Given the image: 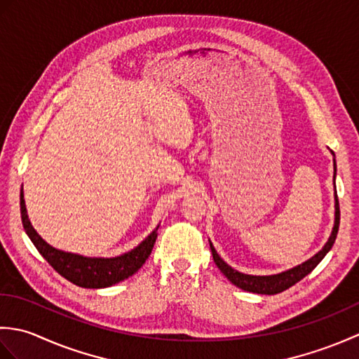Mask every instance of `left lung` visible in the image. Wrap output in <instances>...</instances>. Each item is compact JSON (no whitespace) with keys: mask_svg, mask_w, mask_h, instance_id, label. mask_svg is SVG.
<instances>
[{"mask_svg":"<svg viewBox=\"0 0 359 359\" xmlns=\"http://www.w3.org/2000/svg\"><path fill=\"white\" fill-rule=\"evenodd\" d=\"M334 175H337V162H334ZM334 175H333V184H334ZM338 228H339V202H338V196H337V185H334V225H333L330 238H329V241H327V243L323 247L321 251H318L313 257H310L309 261L302 262L301 265H296V266H293V269L278 273V274H270V276H253V274H245V273H241L238 270L231 269V266L217 255V251L215 250V247H212L211 242H210V248L212 253V259H215V262L219 266V270L225 274V278L230 280L231 284H234L236 287H239L242 290H245V292H251V293L276 294V293L284 292V290L294 285L296 282H299L301 279L306 278L309 273L315 270V266L323 261L324 256L329 253L330 248L333 247L334 241H337Z\"/></svg>","mask_w":359,"mask_h":359,"instance_id":"8db88e82","label":"left lung"}]
</instances>
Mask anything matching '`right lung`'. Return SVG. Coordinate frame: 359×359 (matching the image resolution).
Returning <instances> with one entry per match:
<instances>
[{
  "label": "right lung",
  "mask_w": 359,
  "mask_h": 359,
  "mask_svg": "<svg viewBox=\"0 0 359 359\" xmlns=\"http://www.w3.org/2000/svg\"><path fill=\"white\" fill-rule=\"evenodd\" d=\"M20 208L22 226H25L27 236L30 241L34 242L36 250L40 251V255L52 265L53 270L79 287L104 288L133 276V274L147 262V259L149 257L152 247H154L157 239L158 226L134 250L128 251V253L121 256L86 257L74 253H66V251L57 250L49 245V243L34 230L26 211L22 189L20 194Z\"/></svg>",
  "instance_id": "1"
}]
</instances>
